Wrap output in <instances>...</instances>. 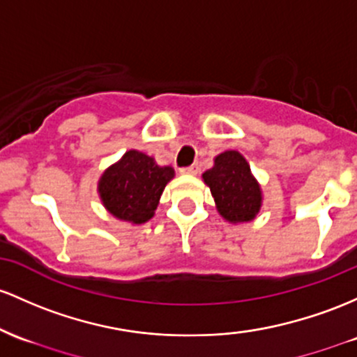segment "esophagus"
Here are the masks:
<instances>
[{
	"label": "esophagus",
	"instance_id": "esophagus-1",
	"mask_svg": "<svg viewBox=\"0 0 357 357\" xmlns=\"http://www.w3.org/2000/svg\"><path fill=\"white\" fill-rule=\"evenodd\" d=\"M181 172H183V174H198L199 166H198V164H191V166L183 167Z\"/></svg>",
	"mask_w": 357,
	"mask_h": 357
}]
</instances>
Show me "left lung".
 Instances as JSON below:
<instances>
[{
	"mask_svg": "<svg viewBox=\"0 0 357 357\" xmlns=\"http://www.w3.org/2000/svg\"><path fill=\"white\" fill-rule=\"evenodd\" d=\"M218 213L230 223L250 222L259 213L262 193L244 155L225 151L215 158L213 167L203 172Z\"/></svg>",
	"mask_w": 357,
	"mask_h": 357,
	"instance_id": "obj_1",
	"label": "left lung"
}]
</instances>
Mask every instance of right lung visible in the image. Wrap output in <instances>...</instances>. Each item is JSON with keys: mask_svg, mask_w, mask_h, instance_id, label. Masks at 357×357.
Instances as JSON below:
<instances>
[{"mask_svg": "<svg viewBox=\"0 0 357 357\" xmlns=\"http://www.w3.org/2000/svg\"><path fill=\"white\" fill-rule=\"evenodd\" d=\"M172 178L171 166H159L154 158L132 149L101 174L98 193L113 217L139 225L154 217L160 195Z\"/></svg>", "mask_w": 357, "mask_h": 357, "instance_id": "obj_1", "label": "right lung"}]
</instances>
